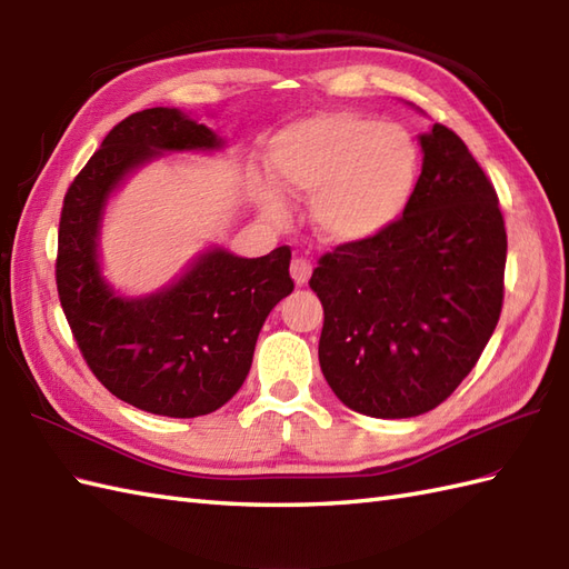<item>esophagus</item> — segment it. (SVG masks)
Instances as JSON below:
<instances>
[{
    "label": "esophagus",
    "instance_id": "obj_1",
    "mask_svg": "<svg viewBox=\"0 0 569 569\" xmlns=\"http://www.w3.org/2000/svg\"><path fill=\"white\" fill-rule=\"evenodd\" d=\"M313 264L307 258H295L292 264H289V272H292V280L297 287H305L311 277Z\"/></svg>",
    "mask_w": 569,
    "mask_h": 569
}]
</instances>
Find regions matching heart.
I'll list each match as a JSON object with an SVG mask.
<instances>
[{
  "label": "heart",
  "mask_w": 569,
  "mask_h": 569,
  "mask_svg": "<svg viewBox=\"0 0 569 569\" xmlns=\"http://www.w3.org/2000/svg\"><path fill=\"white\" fill-rule=\"evenodd\" d=\"M282 189L313 197L319 229L340 243L368 241L407 211L419 180V148L407 129L356 111H326L287 126L270 143ZM264 207L282 213L274 189Z\"/></svg>",
  "instance_id": "obj_1"
}]
</instances>
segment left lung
I'll return each instance as SVG.
<instances>
[{
    "label": "left lung",
    "mask_w": 569,
    "mask_h": 569,
    "mask_svg": "<svg viewBox=\"0 0 569 569\" xmlns=\"http://www.w3.org/2000/svg\"><path fill=\"white\" fill-rule=\"evenodd\" d=\"M401 219L321 256L319 362L348 409L411 419L446 401L482 356L503 305L507 229L462 138L433 123Z\"/></svg>",
    "instance_id": "left-lung-1"
}]
</instances>
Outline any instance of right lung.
Returning <instances> with one entry per match:
<instances>
[{
	"mask_svg": "<svg viewBox=\"0 0 569 569\" xmlns=\"http://www.w3.org/2000/svg\"><path fill=\"white\" fill-rule=\"evenodd\" d=\"M221 146L180 109L136 111L107 133L62 199L56 282L82 358L113 397L170 419L217 411L241 389L264 319L295 289L292 250L238 258L211 248L178 282L126 299L99 272V226L109 194L138 166Z\"/></svg>",
	"mask_w": 569,
	"mask_h": 569,
	"instance_id": "add662e5",
	"label": "right lung"
}]
</instances>
